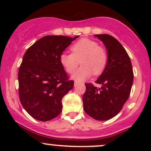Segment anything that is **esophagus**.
I'll return each mask as SVG.
<instances>
[{
  "label": "esophagus",
  "instance_id": "obj_1",
  "mask_svg": "<svg viewBox=\"0 0 151 151\" xmlns=\"http://www.w3.org/2000/svg\"><path fill=\"white\" fill-rule=\"evenodd\" d=\"M77 84H78V83H77V82H74V87H77Z\"/></svg>",
  "mask_w": 151,
  "mask_h": 151
}]
</instances>
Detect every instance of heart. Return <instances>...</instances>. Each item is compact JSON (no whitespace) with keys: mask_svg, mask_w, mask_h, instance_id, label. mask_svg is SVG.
Segmentation results:
<instances>
[{"mask_svg":"<svg viewBox=\"0 0 151 151\" xmlns=\"http://www.w3.org/2000/svg\"><path fill=\"white\" fill-rule=\"evenodd\" d=\"M72 54L63 52L59 56V62L65 71L73 74L78 67L79 62L82 66L72 78L82 82L91 77L92 74L98 75L103 72L108 62V54L105 48L98 43L89 39H79L70 46Z\"/></svg>","mask_w":151,"mask_h":151,"instance_id":"b5f03b06","label":"heart"}]
</instances>
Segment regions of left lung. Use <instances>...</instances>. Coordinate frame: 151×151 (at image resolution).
I'll return each instance as SVG.
<instances>
[{
    "label": "left lung",
    "mask_w": 151,
    "mask_h": 151,
    "mask_svg": "<svg viewBox=\"0 0 151 151\" xmlns=\"http://www.w3.org/2000/svg\"><path fill=\"white\" fill-rule=\"evenodd\" d=\"M105 44L108 62L105 70L95 82L86 83L83 101L84 110L97 120H107L120 112L130 96L133 72L127 51L113 36L108 34L95 35Z\"/></svg>",
    "instance_id": "8db88e82"
}]
</instances>
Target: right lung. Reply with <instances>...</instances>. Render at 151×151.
Segmentation results:
<instances>
[{"label": "right lung", "instance_id": "obj_1", "mask_svg": "<svg viewBox=\"0 0 151 151\" xmlns=\"http://www.w3.org/2000/svg\"><path fill=\"white\" fill-rule=\"evenodd\" d=\"M79 36H46L25 53L19 70L20 101L26 112L40 121L61 113L62 100L74 87L59 62V56Z\"/></svg>", "mask_w": 151, "mask_h": 151}]
</instances>
